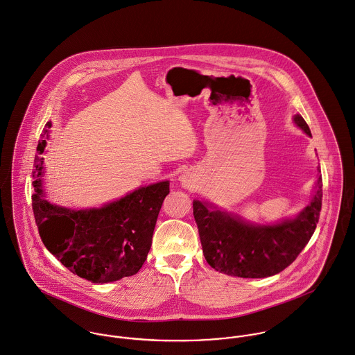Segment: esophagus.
I'll return each instance as SVG.
<instances>
[{"mask_svg": "<svg viewBox=\"0 0 355 355\" xmlns=\"http://www.w3.org/2000/svg\"><path fill=\"white\" fill-rule=\"evenodd\" d=\"M180 182H181L182 188H185V189H192V188L195 187V184H193V178L191 177V174H189V173H184V174H181V175H180Z\"/></svg>", "mask_w": 355, "mask_h": 355, "instance_id": "esophagus-1", "label": "esophagus"}]
</instances>
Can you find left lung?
Segmentation results:
<instances>
[{"instance_id":"1","label":"left lung","mask_w":355,"mask_h":355,"mask_svg":"<svg viewBox=\"0 0 355 355\" xmlns=\"http://www.w3.org/2000/svg\"><path fill=\"white\" fill-rule=\"evenodd\" d=\"M292 121L311 137L299 114ZM317 170L310 203L296 216L275 223H254L209 202L193 200V215L209 265L219 273L243 279H263L283 272L306 247L318 223L322 178L320 167Z\"/></svg>"}]
</instances>
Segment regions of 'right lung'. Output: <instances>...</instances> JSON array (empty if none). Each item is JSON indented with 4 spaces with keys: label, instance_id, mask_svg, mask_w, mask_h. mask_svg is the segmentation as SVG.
Here are the masks:
<instances>
[{
    "label": "right lung",
    "instance_id": "obj_1",
    "mask_svg": "<svg viewBox=\"0 0 355 355\" xmlns=\"http://www.w3.org/2000/svg\"><path fill=\"white\" fill-rule=\"evenodd\" d=\"M52 123H46L34 160L33 211L42 243L71 273L90 283L136 275L150 250L152 234L170 181L140 187L101 207L73 210L45 199L44 157Z\"/></svg>",
    "mask_w": 355,
    "mask_h": 355
}]
</instances>
